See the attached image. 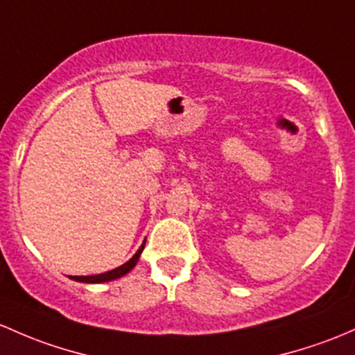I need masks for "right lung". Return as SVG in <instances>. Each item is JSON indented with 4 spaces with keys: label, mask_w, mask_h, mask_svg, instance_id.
Wrapping results in <instances>:
<instances>
[{
    "label": "right lung",
    "mask_w": 355,
    "mask_h": 355,
    "mask_svg": "<svg viewBox=\"0 0 355 355\" xmlns=\"http://www.w3.org/2000/svg\"><path fill=\"white\" fill-rule=\"evenodd\" d=\"M144 247H146V240H144V242H142V245H140V249L137 250L135 254H133V257L130 259V261H127V262H125V264H121L120 268L108 270V272L94 274V276H69V277H71V279H74V281H79V283H87V284L108 283V281L118 279V277L125 276V274H128L133 268H135V264H137V262H139L140 254H142Z\"/></svg>",
    "instance_id": "obj_1"
}]
</instances>
